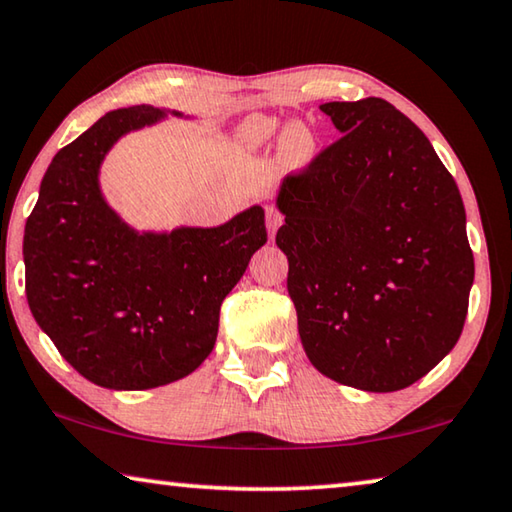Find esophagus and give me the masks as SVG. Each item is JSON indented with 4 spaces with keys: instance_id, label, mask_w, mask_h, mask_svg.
Returning <instances> with one entry per match:
<instances>
[{
    "instance_id": "1",
    "label": "esophagus",
    "mask_w": 512,
    "mask_h": 512,
    "mask_svg": "<svg viewBox=\"0 0 512 512\" xmlns=\"http://www.w3.org/2000/svg\"><path fill=\"white\" fill-rule=\"evenodd\" d=\"M282 225V214L275 207H266V227H269V237L273 239L278 227Z\"/></svg>"
}]
</instances>
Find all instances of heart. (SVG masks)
<instances>
[{
  "instance_id": "b5f03b06",
  "label": "heart",
  "mask_w": 512,
  "mask_h": 512,
  "mask_svg": "<svg viewBox=\"0 0 512 512\" xmlns=\"http://www.w3.org/2000/svg\"><path fill=\"white\" fill-rule=\"evenodd\" d=\"M278 127H280V118L255 113V116L246 118L239 125L237 141L250 152L262 150L275 139ZM278 145H280L282 157H287L291 161H307L314 154L316 141L310 129H307L303 123H298V120H294V123L282 127Z\"/></svg>"
}]
</instances>
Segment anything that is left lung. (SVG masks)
Instances as JSON below:
<instances>
[{"instance_id":"obj_1","label":"left lung","mask_w":512,"mask_h":512,"mask_svg":"<svg viewBox=\"0 0 512 512\" xmlns=\"http://www.w3.org/2000/svg\"><path fill=\"white\" fill-rule=\"evenodd\" d=\"M319 109L342 139L275 196L300 344L335 383L396 392L444 360L465 326V205L426 134L389 102Z\"/></svg>"}]
</instances>
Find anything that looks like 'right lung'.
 I'll return each instance as SVG.
<instances>
[{
	"label": "right lung",
	"instance_id": "obj_1",
	"mask_svg": "<svg viewBox=\"0 0 512 512\" xmlns=\"http://www.w3.org/2000/svg\"><path fill=\"white\" fill-rule=\"evenodd\" d=\"M182 111L104 113L54 154L24 225L27 300L59 353L91 383L134 392L175 383L212 353L223 298L266 243L253 205L216 227L136 230L102 193L100 168L125 134Z\"/></svg>",
	"mask_w": 512,
	"mask_h": 512
}]
</instances>
